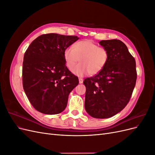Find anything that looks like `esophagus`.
<instances>
[{
    "label": "esophagus",
    "instance_id": "obj_1",
    "mask_svg": "<svg viewBox=\"0 0 155 155\" xmlns=\"http://www.w3.org/2000/svg\"><path fill=\"white\" fill-rule=\"evenodd\" d=\"M83 79L82 78H79V83L81 84V83H83Z\"/></svg>",
    "mask_w": 155,
    "mask_h": 155
}]
</instances>
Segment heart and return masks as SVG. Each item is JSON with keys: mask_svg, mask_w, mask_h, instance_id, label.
Returning <instances> with one entry per match:
<instances>
[{"mask_svg": "<svg viewBox=\"0 0 155 155\" xmlns=\"http://www.w3.org/2000/svg\"><path fill=\"white\" fill-rule=\"evenodd\" d=\"M64 59L67 67L72 68L80 59L81 64L72 69V72L78 76L87 74L96 75L104 69L109 60L108 50L90 40L76 42L64 51Z\"/></svg>", "mask_w": 155, "mask_h": 155, "instance_id": "heart-1", "label": "heart"}]
</instances>
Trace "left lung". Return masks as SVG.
Segmentation results:
<instances>
[{"label":"left lung","mask_w":155,"mask_h":155,"mask_svg":"<svg viewBox=\"0 0 155 155\" xmlns=\"http://www.w3.org/2000/svg\"><path fill=\"white\" fill-rule=\"evenodd\" d=\"M109 58L94 76L86 78L85 108L95 118H108L122 110L129 103L137 78L136 61L120 40H102Z\"/></svg>","instance_id":"1"}]
</instances>
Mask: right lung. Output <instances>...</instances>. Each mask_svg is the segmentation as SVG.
<instances>
[{"instance_id": "1", "label": "right lung", "mask_w": 155, "mask_h": 155, "mask_svg": "<svg viewBox=\"0 0 155 155\" xmlns=\"http://www.w3.org/2000/svg\"><path fill=\"white\" fill-rule=\"evenodd\" d=\"M77 36L47 34L32 41L24 55L22 85L35 109L46 114H57L67 105L70 92L79 83L68 69L64 51Z\"/></svg>"}]
</instances>
